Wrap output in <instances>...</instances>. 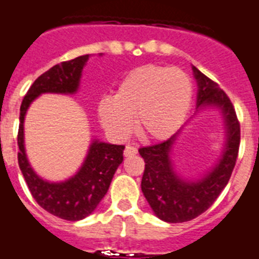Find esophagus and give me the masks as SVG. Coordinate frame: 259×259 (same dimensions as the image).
<instances>
[{"label": "esophagus", "mask_w": 259, "mask_h": 259, "mask_svg": "<svg viewBox=\"0 0 259 259\" xmlns=\"http://www.w3.org/2000/svg\"><path fill=\"white\" fill-rule=\"evenodd\" d=\"M137 152H138L137 147L130 145H127L126 147H125V150H123V155H125V156H133V155H136Z\"/></svg>", "instance_id": "1"}]
</instances>
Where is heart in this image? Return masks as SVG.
<instances>
[{
    "instance_id": "obj_1",
    "label": "heart",
    "mask_w": 259,
    "mask_h": 259,
    "mask_svg": "<svg viewBox=\"0 0 259 259\" xmlns=\"http://www.w3.org/2000/svg\"><path fill=\"white\" fill-rule=\"evenodd\" d=\"M193 98L190 76L181 69L148 64L123 76L113 98L100 100L98 113L103 126L125 137L136 118L137 130L146 139H167L183 126Z\"/></svg>"
}]
</instances>
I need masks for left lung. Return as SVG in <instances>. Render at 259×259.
I'll return each instance as SVG.
<instances>
[{
    "mask_svg": "<svg viewBox=\"0 0 259 259\" xmlns=\"http://www.w3.org/2000/svg\"><path fill=\"white\" fill-rule=\"evenodd\" d=\"M198 82V105H217L223 111L227 126L224 154L217 167L197 181L180 179L172 168L169 152L176 136L157 145L139 148L145 159L142 192L159 219L184 223L195 219L210 207L228 184L240 147V122L232 102L218 83L193 66Z\"/></svg>",
    "mask_w": 259,
    "mask_h": 259,
    "instance_id": "1",
    "label": "left lung"
}]
</instances>
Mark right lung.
I'll return each instance as SVG.
<instances>
[{
  "instance_id": "add662e5",
  "label": "right lung",
  "mask_w": 259,
  "mask_h": 259,
  "mask_svg": "<svg viewBox=\"0 0 259 259\" xmlns=\"http://www.w3.org/2000/svg\"><path fill=\"white\" fill-rule=\"evenodd\" d=\"M87 60L89 55L79 56L70 61L55 65L41 74L23 98L18 129V164L33 199L52 215L71 222L84 219L98 207L99 202L107 194L114 172L122 163L125 146L95 141L75 176L65 183H48L33 172L27 160L23 145V121L30 104L40 94H74L79 86L83 66Z\"/></svg>"
}]
</instances>
